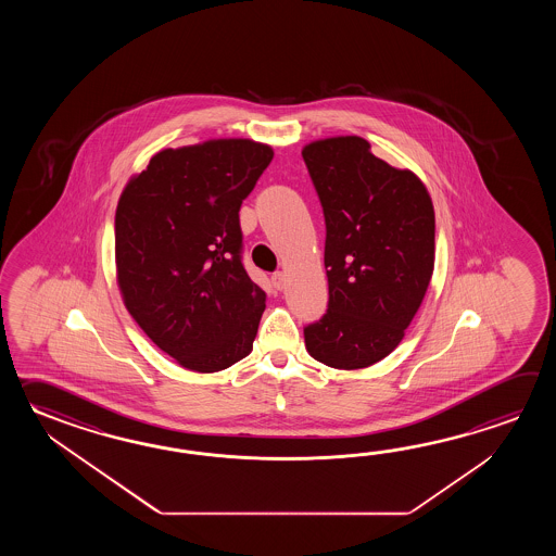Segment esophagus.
Wrapping results in <instances>:
<instances>
[{"instance_id":"34e87169","label":"esophagus","mask_w":556,"mask_h":556,"mask_svg":"<svg viewBox=\"0 0 556 556\" xmlns=\"http://www.w3.org/2000/svg\"><path fill=\"white\" fill-rule=\"evenodd\" d=\"M273 283L274 288H278V290H282L283 286H286V274L280 273H274L273 274Z\"/></svg>"}]
</instances>
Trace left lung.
Masks as SVG:
<instances>
[{"label":"left lung","instance_id":"8db88e82","mask_svg":"<svg viewBox=\"0 0 556 556\" xmlns=\"http://www.w3.org/2000/svg\"><path fill=\"white\" fill-rule=\"evenodd\" d=\"M326 220L328 309L307 324L309 355L359 369L390 355L421 306L435 261V213L412 170L374 156L362 137L302 151Z\"/></svg>","mask_w":556,"mask_h":556}]
</instances>
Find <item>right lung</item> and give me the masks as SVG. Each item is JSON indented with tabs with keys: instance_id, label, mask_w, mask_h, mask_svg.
Here are the masks:
<instances>
[{
	"instance_id": "right-lung-1",
	"label": "right lung",
	"mask_w": 556,
	"mask_h": 556,
	"mask_svg": "<svg viewBox=\"0 0 556 556\" xmlns=\"http://www.w3.org/2000/svg\"><path fill=\"white\" fill-rule=\"evenodd\" d=\"M273 156L249 139L166 149L118 199L125 306L187 369L213 374L252 352L266 294L244 268L238 211Z\"/></svg>"
}]
</instances>
